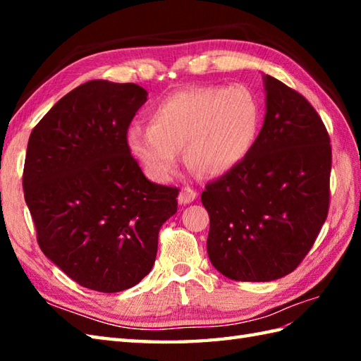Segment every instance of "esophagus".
Returning <instances> with one entry per match:
<instances>
[{
  "instance_id": "1",
  "label": "esophagus",
  "mask_w": 361,
  "mask_h": 361,
  "mask_svg": "<svg viewBox=\"0 0 361 361\" xmlns=\"http://www.w3.org/2000/svg\"><path fill=\"white\" fill-rule=\"evenodd\" d=\"M197 195H198V192H197L195 189H192V188H183L180 195H178V203L180 204L192 203L195 198H197Z\"/></svg>"
}]
</instances>
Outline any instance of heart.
Returning <instances> with one entry per match:
<instances>
[{
    "mask_svg": "<svg viewBox=\"0 0 361 361\" xmlns=\"http://www.w3.org/2000/svg\"><path fill=\"white\" fill-rule=\"evenodd\" d=\"M259 124V102L247 87L188 88L153 106L149 126L130 127L127 145L145 173L159 183L173 175L183 149L189 166L224 175L248 155Z\"/></svg>",
    "mask_w": 361,
    "mask_h": 361,
    "instance_id": "obj_1",
    "label": "heart"
}]
</instances>
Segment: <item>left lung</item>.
<instances>
[{"label":"left lung","mask_w":361,"mask_h":361,"mask_svg":"<svg viewBox=\"0 0 361 361\" xmlns=\"http://www.w3.org/2000/svg\"><path fill=\"white\" fill-rule=\"evenodd\" d=\"M267 113L239 166L208 183V255L234 281L267 282L296 270L331 200V137L302 94L265 75Z\"/></svg>","instance_id":"left-lung-1"}]
</instances>
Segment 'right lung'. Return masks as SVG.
I'll list each match as a JSON object with an SVG mask.
<instances>
[{
    "instance_id": "add662e5",
    "label": "right lung",
    "mask_w": 361,
    "mask_h": 361,
    "mask_svg": "<svg viewBox=\"0 0 361 361\" xmlns=\"http://www.w3.org/2000/svg\"><path fill=\"white\" fill-rule=\"evenodd\" d=\"M147 91L90 80L44 114L29 136L25 200L44 256L79 286L116 293L155 264L158 233L180 189L145 178L127 132Z\"/></svg>"
}]
</instances>
